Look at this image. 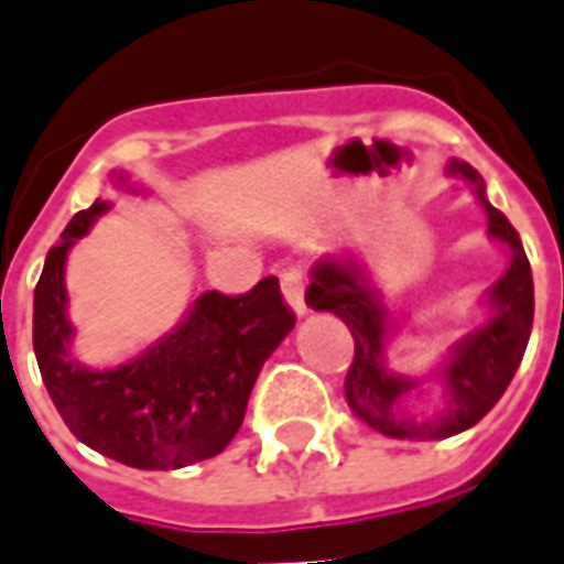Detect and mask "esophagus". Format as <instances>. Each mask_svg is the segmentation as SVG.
<instances>
[{"label":"esophagus","instance_id":"esophagus-1","mask_svg":"<svg viewBox=\"0 0 564 564\" xmlns=\"http://www.w3.org/2000/svg\"><path fill=\"white\" fill-rule=\"evenodd\" d=\"M281 290L283 299L290 302V307H293L295 314H305V271L299 269V265H286L281 274Z\"/></svg>","mask_w":564,"mask_h":564}]
</instances>
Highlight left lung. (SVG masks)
<instances>
[{
  "label": "left lung",
  "instance_id": "obj_1",
  "mask_svg": "<svg viewBox=\"0 0 564 564\" xmlns=\"http://www.w3.org/2000/svg\"><path fill=\"white\" fill-rule=\"evenodd\" d=\"M447 172L459 174L474 186L489 217V235L510 247V265L501 274V281L489 290V305L496 307L492 319L456 344L453 359L444 368L447 402L441 414L411 416L399 408L404 392L414 390L416 383L402 375H392L383 366L387 311L378 302V295L366 286L359 269L350 262L323 259L311 271V286L305 293L307 305L314 311L338 314L354 335V366L344 380L347 404L362 423L371 425L380 435L437 441V437L459 435L474 423H480L508 390L532 335L534 286L520 235L501 210L486 202L484 177L468 162L453 160Z\"/></svg>",
  "mask_w": 564,
  "mask_h": 564
}]
</instances>
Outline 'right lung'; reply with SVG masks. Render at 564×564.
<instances>
[{"instance_id":"right-lung-1","label":"right lung","mask_w":564,"mask_h":564,"mask_svg":"<svg viewBox=\"0 0 564 564\" xmlns=\"http://www.w3.org/2000/svg\"><path fill=\"white\" fill-rule=\"evenodd\" d=\"M108 210L96 198L59 235L39 283L32 347L39 371L72 435L129 468L169 471L210 459L226 449L245 423L247 399L278 344L295 326L278 278L241 295L202 293L186 319L132 362L84 368L68 354L66 317L68 247L90 232Z\"/></svg>"}]
</instances>
